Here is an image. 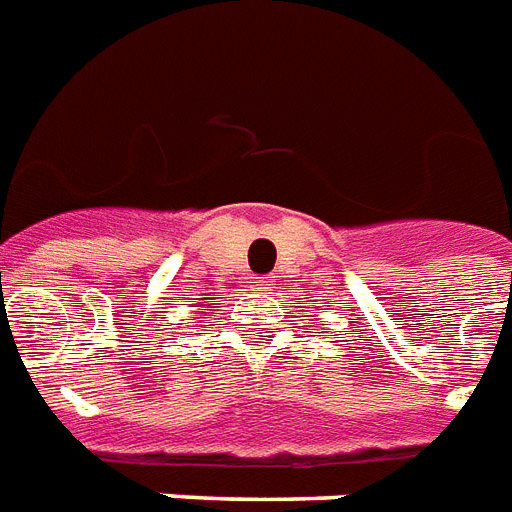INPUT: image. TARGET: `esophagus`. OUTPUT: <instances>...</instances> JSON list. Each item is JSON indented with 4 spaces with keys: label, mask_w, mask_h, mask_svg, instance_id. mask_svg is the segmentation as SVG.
<instances>
[{
    "label": "esophagus",
    "mask_w": 512,
    "mask_h": 512,
    "mask_svg": "<svg viewBox=\"0 0 512 512\" xmlns=\"http://www.w3.org/2000/svg\"><path fill=\"white\" fill-rule=\"evenodd\" d=\"M269 285H272V280H261L259 285H256V290H272Z\"/></svg>",
    "instance_id": "obj_1"
}]
</instances>
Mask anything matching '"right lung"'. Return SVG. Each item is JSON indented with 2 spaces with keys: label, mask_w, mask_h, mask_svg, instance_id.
Wrapping results in <instances>:
<instances>
[{
  "label": "right lung",
  "mask_w": 512,
  "mask_h": 512,
  "mask_svg": "<svg viewBox=\"0 0 512 512\" xmlns=\"http://www.w3.org/2000/svg\"><path fill=\"white\" fill-rule=\"evenodd\" d=\"M198 306H200V314H203V317H206V314H211V312H214V306L208 304L206 298H198Z\"/></svg>",
  "instance_id": "right-lung-1"
}]
</instances>
